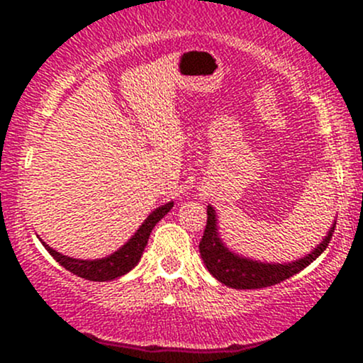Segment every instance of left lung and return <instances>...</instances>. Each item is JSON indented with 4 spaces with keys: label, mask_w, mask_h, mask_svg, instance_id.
I'll return each mask as SVG.
<instances>
[{
    "label": "left lung",
    "mask_w": 363,
    "mask_h": 363,
    "mask_svg": "<svg viewBox=\"0 0 363 363\" xmlns=\"http://www.w3.org/2000/svg\"><path fill=\"white\" fill-rule=\"evenodd\" d=\"M334 228L335 223L330 226L325 239L309 255L302 256V258L286 263L259 262V259L247 258V256L232 251L223 242L221 235H219L218 214H216L212 205H207V226H205L203 237L199 246L200 256H202L208 272L225 286L235 288V290L267 288L295 276L307 265H311L321 252L327 250Z\"/></svg>",
    "instance_id": "left-lung-1"
}]
</instances>
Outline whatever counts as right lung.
Here are the masks:
<instances>
[{"instance_id": "1", "label": "right lung", "mask_w": 363, "mask_h": 363, "mask_svg": "<svg viewBox=\"0 0 363 363\" xmlns=\"http://www.w3.org/2000/svg\"><path fill=\"white\" fill-rule=\"evenodd\" d=\"M172 207H174V202H168L161 205L158 208H155V211L145 218V221L138 226L137 232L128 239V242H124V246H121L119 250L113 251L112 255L104 256V258H72V256L61 255V252L52 250V247H50L49 244L43 242V240L42 244L45 246V250L54 256V259H56L61 267H65V269L69 270L72 274H75V276L84 277V279L87 281H100V283H104V281H112L130 272V270L140 262L152 228L156 226V223L161 221V218H163L164 214L170 212Z\"/></svg>"}]
</instances>
